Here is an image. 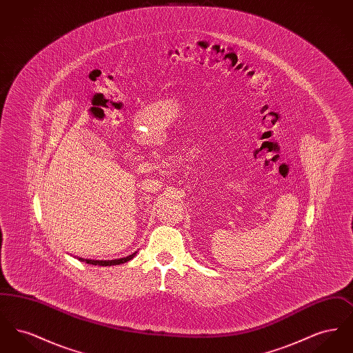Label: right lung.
<instances>
[{
	"label": "right lung",
	"mask_w": 353,
	"mask_h": 353,
	"mask_svg": "<svg viewBox=\"0 0 353 353\" xmlns=\"http://www.w3.org/2000/svg\"><path fill=\"white\" fill-rule=\"evenodd\" d=\"M134 255H136V252L128 255V256L119 258V259H112V261H94V259H83V258H79V261H84L85 263L95 265V266H117V265H121V263H125V262L131 261Z\"/></svg>",
	"instance_id": "add662e5"
}]
</instances>
